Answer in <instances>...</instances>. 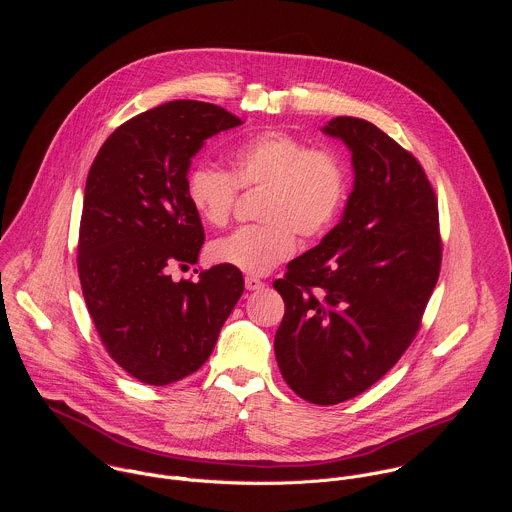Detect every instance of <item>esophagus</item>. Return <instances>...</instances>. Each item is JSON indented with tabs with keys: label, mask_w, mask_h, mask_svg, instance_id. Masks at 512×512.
I'll return each mask as SVG.
<instances>
[{
	"label": "esophagus",
	"mask_w": 512,
	"mask_h": 512,
	"mask_svg": "<svg viewBox=\"0 0 512 512\" xmlns=\"http://www.w3.org/2000/svg\"><path fill=\"white\" fill-rule=\"evenodd\" d=\"M245 287H247L249 291H255V289L265 287V281H261V279H257V277H245Z\"/></svg>",
	"instance_id": "34e87169"
}]
</instances>
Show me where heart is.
<instances>
[{"instance_id": "heart-1", "label": "heart", "mask_w": 512, "mask_h": 512, "mask_svg": "<svg viewBox=\"0 0 512 512\" xmlns=\"http://www.w3.org/2000/svg\"><path fill=\"white\" fill-rule=\"evenodd\" d=\"M239 188H263L259 218L216 239L208 255L249 275H265L296 251L302 239L322 237L336 221L348 192V170L338 152L312 148L285 131H265L243 141L231 156V172L196 164L186 178V198L204 223L223 227Z\"/></svg>"}]
</instances>
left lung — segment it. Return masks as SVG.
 I'll list each match as a JSON object with an SVG mask.
<instances>
[{
    "label": "left lung",
    "instance_id": "obj_1",
    "mask_svg": "<svg viewBox=\"0 0 512 512\" xmlns=\"http://www.w3.org/2000/svg\"><path fill=\"white\" fill-rule=\"evenodd\" d=\"M352 154L340 223L273 281L285 302L275 358L302 399L336 405L373 387L409 348L440 277L435 192L421 164L377 125L322 129Z\"/></svg>",
    "mask_w": 512,
    "mask_h": 512
}]
</instances>
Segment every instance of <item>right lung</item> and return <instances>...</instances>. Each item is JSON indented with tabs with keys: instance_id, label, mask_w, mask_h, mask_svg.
<instances>
[{
	"instance_id": "1",
	"label": "right lung",
	"mask_w": 512,
	"mask_h": 512,
	"mask_svg": "<svg viewBox=\"0 0 512 512\" xmlns=\"http://www.w3.org/2000/svg\"><path fill=\"white\" fill-rule=\"evenodd\" d=\"M243 121L202 101H170L119 125L89 170L79 231V277L109 356L145 385L198 371L243 296L239 269L198 261L204 229L186 176L204 139Z\"/></svg>"
}]
</instances>
